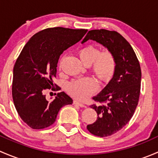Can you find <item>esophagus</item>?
<instances>
[{
    "label": "esophagus",
    "mask_w": 158,
    "mask_h": 158,
    "mask_svg": "<svg viewBox=\"0 0 158 158\" xmlns=\"http://www.w3.org/2000/svg\"><path fill=\"white\" fill-rule=\"evenodd\" d=\"M73 104L76 105V106H80V107H82V108H83V107H85V105L83 104V103H82V102H79L76 101V100H74V101H73Z\"/></svg>",
    "instance_id": "1"
}]
</instances>
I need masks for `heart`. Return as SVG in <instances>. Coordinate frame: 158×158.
Listing matches in <instances>:
<instances>
[{
    "mask_svg": "<svg viewBox=\"0 0 158 158\" xmlns=\"http://www.w3.org/2000/svg\"><path fill=\"white\" fill-rule=\"evenodd\" d=\"M81 62L90 66L92 73L102 82H109L112 79L117 69V59L109 49L99 51L96 47L88 45L82 47L77 52ZM98 89V83L92 78L77 79L67 85L68 93L73 98L85 100Z\"/></svg>",
    "mask_w": 158,
    "mask_h": 158,
    "instance_id": "b5f03b06",
    "label": "heart"
}]
</instances>
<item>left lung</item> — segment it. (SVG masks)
<instances>
[{
  "label": "left lung",
  "instance_id": "obj_1",
  "mask_svg": "<svg viewBox=\"0 0 158 158\" xmlns=\"http://www.w3.org/2000/svg\"><path fill=\"white\" fill-rule=\"evenodd\" d=\"M89 40L112 51L117 59L114 77L106 88L92 98L98 105L90 106L98 117L93 124L87 125V129L92 135L103 138L121 130L133 116L141 92V70L133 48L118 32L92 30L82 43Z\"/></svg>",
  "mask_w": 158,
  "mask_h": 158
}]
</instances>
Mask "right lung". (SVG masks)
<instances>
[{"instance_id":"add662e5","label":"right lung","mask_w":158,"mask_h":158,"mask_svg":"<svg viewBox=\"0 0 158 158\" xmlns=\"http://www.w3.org/2000/svg\"><path fill=\"white\" fill-rule=\"evenodd\" d=\"M87 31L60 27L47 28L33 35L22 49L14 66L12 97L18 114L31 128H48L55 122L60 109L73 103L64 92L57 93L49 102L45 90H58L53 88L52 79L56 75L59 58Z\"/></svg>"}]
</instances>
